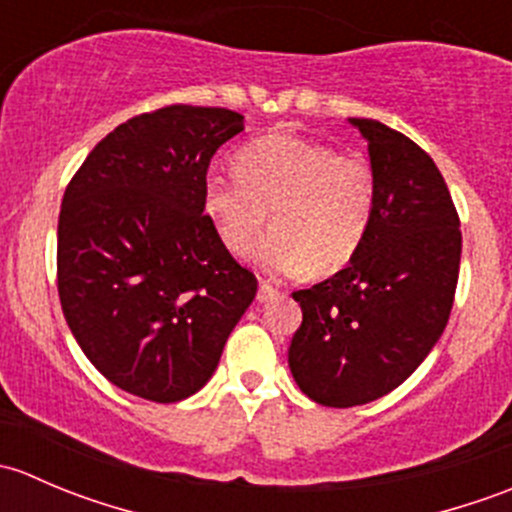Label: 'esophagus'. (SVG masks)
<instances>
[{
    "instance_id": "1",
    "label": "esophagus",
    "mask_w": 512,
    "mask_h": 512,
    "mask_svg": "<svg viewBox=\"0 0 512 512\" xmlns=\"http://www.w3.org/2000/svg\"><path fill=\"white\" fill-rule=\"evenodd\" d=\"M277 287L270 285L267 280H260V289H257V302H270V299L277 297Z\"/></svg>"
}]
</instances>
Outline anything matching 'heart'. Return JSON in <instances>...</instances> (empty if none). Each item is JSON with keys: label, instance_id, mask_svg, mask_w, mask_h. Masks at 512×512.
Segmentation results:
<instances>
[{"label": "heart", "instance_id": "heart-1", "mask_svg": "<svg viewBox=\"0 0 512 512\" xmlns=\"http://www.w3.org/2000/svg\"><path fill=\"white\" fill-rule=\"evenodd\" d=\"M235 180L208 178L203 215L227 252L275 275L329 277L359 255L379 208L374 165L356 153L292 133H265L232 156Z\"/></svg>", "mask_w": 512, "mask_h": 512}]
</instances>
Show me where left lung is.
<instances>
[{"mask_svg": "<svg viewBox=\"0 0 512 512\" xmlns=\"http://www.w3.org/2000/svg\"><path fill=\"white\" fill-rule=\"evenodd\" d=\"M369 143L379 208L344 270L292 292L302 327L289 371L312 401L369 404L404 384L451 317L461 267V220L431 156L371 118H349Z\"/></svg>", "mask_w": 512, "mask_h": 512, "instance_id": "left-lung-1", "label": "left lung"}]
</instances>
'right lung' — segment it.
<instances>
[{"label":"right lung","mask_w":512,"mask_h":512,"mask_svg":"<svg viewBox=\"0 0 512 512\" xmlns=\"http://www.w3.org/2000/svg\"><path fill=\"white\" fill-rule=\"evenodd\" d=\"M227 108L175 106L113 128L66 188L56 275L66 324L118 389L175 404L203 389L257 294L203 215Z\"/></svg>","instance_id":"add662e5"}]
</instances>
